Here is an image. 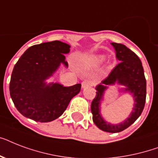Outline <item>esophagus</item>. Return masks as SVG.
Segmentation results:
<instances>
[{
  "label": "esophagus",
  "instance_id": "obj_1",
  "mask_svg": "<svg viewBox=\"0 0 158 158\" xmlns=\"http://www.w3.org/2000/svg\"><path fill=\"white\" fill-rule=\"evenodd\" d=\"M93 85V82L90 79H84V81L82 82V88L83 89H86L88 87H90Z\"/></svg>",
  "mask_w": 158,
  "mask_h": 158
}]
</instances>
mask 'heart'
I'll list each match as a JSON object with an SVG mask.
<instances>
[{
	"label": "heart",
	"instance_id": "b5f03b06",
	"mask_svg": "<svg viewBox=\"0 0 158 158\" xmlns=\"http://www.w3.org/2000/svg\"><path fill=\"white\" fill-rule=\"evenodd\" d=\"M106 60L105 55H96L92 57L89 60V65L92 67H97L101 65Z\"/></svg>",
	"mask_w": 158,
	"mask_h": 158
}]
</instances>
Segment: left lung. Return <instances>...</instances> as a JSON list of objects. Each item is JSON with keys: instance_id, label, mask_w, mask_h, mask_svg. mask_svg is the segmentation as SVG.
<instances>
[{"instance_id": "8db88e82", "label": "left lung", "mask_w": 158, "mask_h": 158, "mask_svg": "<svg viewBox=\"0 0 158 158\" xmlns=\"http://www.w3.org/2000/svg\"><path fill=\"white\" fill-rule=\"evenodd\" d=\"M120 63L112 69L109 76L96 87V97L93 100L91 111L94 124L105 132L118 133L127 129L141 115L146 101V79L142 62L134 52L120 43H111ZM123 86L120 91L129 92L134 99L132 111L124 122L119 124L107 123L101 114V102L105 92L110 86Z\"/></svg>"}]
</instances>
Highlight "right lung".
I'll list each match as a JSON object with an SVG mask.
<instances>
[{"mask_svg":"<svg viewBox=\"0 0 158 158\" xmlns=\"http://www.w3.org/2000/svg\"><path fill=\"white\" fill-rule=\"evenodd\" d=\"M70 46L60 41L34 45L24 52L14 67L10 82V94L19 112L39 122H50L63 114L69 102L81 89V84L64 87L46 81L60 64L68 63L64 55Z\"/></svg>","mask_w":158,"mask_h":158,"instance_id":"1","label":"right lung"}]
</instances>
